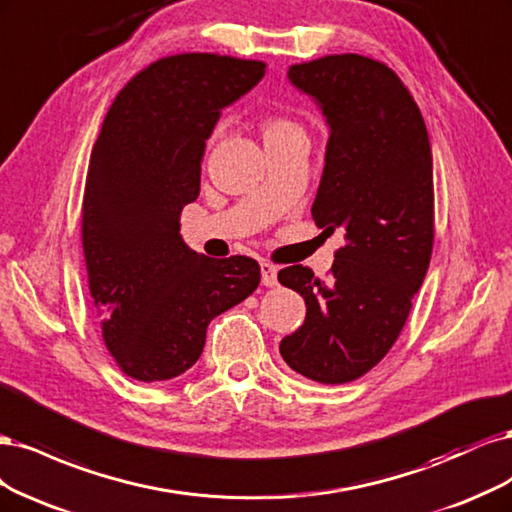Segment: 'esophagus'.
<instances>
[{
	"instance_id": "obj_1",
	"label": "esophagus",
	"mask_w": 512,
	"mask_h": 512,
	"mask_svg": "<svg viewBox=\"0 0 512 512\" xmlns=\"http://www.w3.org/2000/svg\"><path fill=\"white\" fill-rule=\"evenodd\" d=\"M261 285L266 287H276L278 285V270L276 266H272V263L268 261H261Z\"/></svg>"
}]
</instances>
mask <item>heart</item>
<instances>
[{"label": "heart", "mask_w": 512, "mask_h": 512, "mask_svg": "<svg viewBox=\"0 0 512 512\" xmlns=\"http://www.w3.org/2000/svg\"><path fill=\"white\" fill-rule=\"evenodd\" d=\"M280 127H291L289 123H285V121H272L270 125H268V129L266 131H272V129H280Z\"/></svg>", "instance_id": "obj_1"}]
</instances>
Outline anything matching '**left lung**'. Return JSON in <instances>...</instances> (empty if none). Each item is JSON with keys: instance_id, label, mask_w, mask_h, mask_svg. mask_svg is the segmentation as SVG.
<instances>
[{"instance_id": "8db88e82", "label": "left lung", "mask_w": 512, "mask_h": 512, "mask_svg": "<svg viewBox=\"0 0 512 512\" xmlns=\"http://www.w3.org/2000/svg\"><path fill=\"white\" fill-rule=\"evenodd\" d=\"M287 78L321 110L329 138L312 219L342 229L327 280L306 266L278 272L306 302L280 340L287 366L323 385L364 376L398 340L434 242L432 148L419 106L385 63L329 55Z\"/></svg>"}]
</instances>
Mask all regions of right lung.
<instances>
[{
  "mask_svg": "<svg viewBox=\"0 0 512 512\" xmlns=\"http://www.w3.org/2000/svg\"><path fill=\"white\" fill-rule=\"evenodd\" d=\"M266 63L176 55L148 65L110 106L82 202V249L102 336L136 381H168L200 359L208 323L259 285L251 257L210 259L180 236L200 195L206 140Z\"/></svg>",
  "mask_w": 512,
  "mask_h": 512,
  "instance_id": "right-lung-1",
  "label": "right lung"
}]
</instances>
